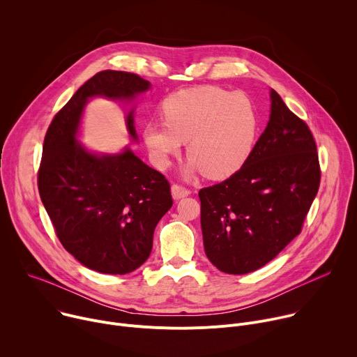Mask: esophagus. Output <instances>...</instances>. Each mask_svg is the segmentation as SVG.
Segmentation results:
<instances>
[{
    "mask_svg": "<svg viewBox=\"0 0 357 357\" xmlns=\"http://www.w3.org/2000/svg\"><path fill=\"white\" fill-rule=\"evenodd\" d=\"M171 192H172L174 199H182V197L190 195V190H189L188 188L179 185V183H174V185L171 186Z\"/></svg>",
    "mask_w": 357,
    "mask_h": 357,
    "instance_id": "34e87169",
    "label": "esophagus"
}]
</instances>
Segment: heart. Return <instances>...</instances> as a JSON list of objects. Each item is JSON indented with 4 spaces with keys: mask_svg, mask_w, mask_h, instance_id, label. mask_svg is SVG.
Returning a JSON list of instances; mask_svg holds the SVG:
<instances>
[{
    "mask_svg": "<svg viewBox=\"0 0 357 357\" xmlns=\"http://www.w3.org/2000/svg\"><path fill=\"white\" fill-rule=\"evenodd\" d=\"M164 123H149L144 139L160 168H167L188 141V169L209 179L237 172L256 146L259 114L243 93L218 86L176 91L162 103Z\"/></svg>",
    "mask_w": 357,
    "mask_h": 357,
    "instance_id": "b5f03b06",
    "label": "heart"
}]
</instances>
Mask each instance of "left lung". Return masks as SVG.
<instances>
[{"label": "left lung", "instance_id": "8db88e82", "mask_svg": "<svg viewBox=\"0 0 357 357\" xmlns=\"http://www.w3.org/2000/svg\"><path fill=\"white\" fill-rule=\"evenodd\" d=\"M321 183L308 124L271 90V116L245 164L199 190L200 225L211 263L227 274L252 273L302 230Z\"/></svg>", "mask_w": 357, "mask_h": 357}]
</instances>
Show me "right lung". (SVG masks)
<instances>
[{"instance_id": "add662e5", "label": "right lung", "mask_w": 357, "mask_h": 357, "mask_svg": "<svg viewBox=\"0 0 357 357\" xmlns=\"http://www.w3.org/2000/svg\"><path fill=\"white\" fill-rule=\"evenodd\" d=\"M149 89L135 73L101 70L89 79L50 123L38 169V189L55 233L90 270L123 275L149 257L154 230L171 209V185L130 149L120 155L90 154L76 141L89 97L132 98ZM128 132L137 138L132 113Z\"/></svg>"}]
</instances>
